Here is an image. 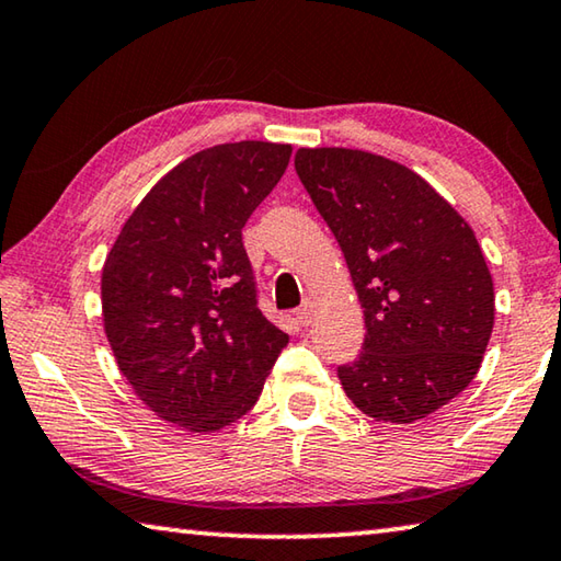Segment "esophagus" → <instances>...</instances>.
Here are the masks:
<instances>
[{"label": "esophagus", "instance_id": "1", "mask_svg": "<svg viewBox=\"0 0 561 561\" xmlns=\"http://www.w3.org/2000/svg\"><path fill=\"white\" fill-rule=\"evenodd\" d=\"M312 317H314L312 301H305V305H301V307L297 309V322H299L301 327H309V324H312Z\"/></svg>", "mask_w": 561, "mask_h": 561}]
</instances>
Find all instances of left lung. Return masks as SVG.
I'll return each mask as SVG.
<instances>
[{
    "instance_id": "8db88e82",
    "label": "left lung",
    "mask_w": 561,
    "mask_h": 561,
    "mask_svg": "<svg viewBox=\"0 0 561 561\" xmlns=\"http://www.w3.org/2000/svg\"><path fill=\"white\" fill-rule=\"evenodd\" d=\"M295 169L364 309L362 352L336 367L346 397L377 422L437 412L474 379L494 327V284L472 227L387 157L299 149Z\"/></svg>"
}]
</instances>
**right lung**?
Returning a JSON list of instances; mask_svg holds the SVG:
<instances>
[{
    "instance_id": "right-lung-1",
    "label": "right lung",
    "mask_w": 561,
    "mask_h": 561,
    "mask_svg": "<svg viewBox=\"0 0 561 561\" xmlns=\"http://www.w3.org/2000/svg\"><path fill=\"white\" fill-rule=\"evenodd\" d=\"M291 147L217 145L159 180L106 254L102 317L114 359L157 416L190 432L237 422L289 336L256 307L242 229Z\"/></svg>"
}]
</instances>
